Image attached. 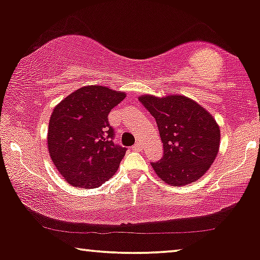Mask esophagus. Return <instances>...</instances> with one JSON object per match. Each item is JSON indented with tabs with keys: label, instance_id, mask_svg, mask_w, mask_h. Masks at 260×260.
I'll return each mask as SVG.
<instances>
[{
	"label": "esophagus",
	"instance_id": "obj_1",
	"mask_svg": "<svg viewBox=\"0 0 260 260\" xmlns=\"http://www.w3.org/2000/svg\"><path fill=\"white\" fill-rule=\"evenodd\" d=\"M134 150H137V151H142L143 150V144L142 143H137L136 145L133 146Z\"/></svg>",
	"mask_w": 260,
	"mask_h": 260
}]
</instances>
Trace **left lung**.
I'll use <instances>...</instances> for the list:
<instances>
[{
	"label": "left lung",
	"instance_id": "1",
	"mask_svg": "<svg viewBox=\"0 0 260 260\" xmlns=\"http://www.w3.org/2000/svg\"><path fill=\"white\" fill-rule=\"evenodd\" d=\"M155 117L164 156L151 162L157 177L172 186H184L199 180L217 157L220 129L215 118L195 100L185 95L139 96Z\"/></svg>",
	"mask_w": 260,
	"mask_h": 260
}]
</instances>
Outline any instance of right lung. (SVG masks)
Listing matches in <instances>:
<instances>
[{
    "instance_id": "1",
    "label": "right lung",
    "mask_w": 260,
    "mask_h": 260,
    "mask_svg": "<svg viewBox=\"0 0 260 260\" xmlns=\"http://www.w3.org/2000/svg\"><path fill=\"white\" fill-rule=\"evenodd\" d=\"M123 92L84 86L55 106L47 134L49 156L70 185L100 186L116 173L126 148L112 142L108 115L124 99Z\"/></svg>"
}]
</instances>
